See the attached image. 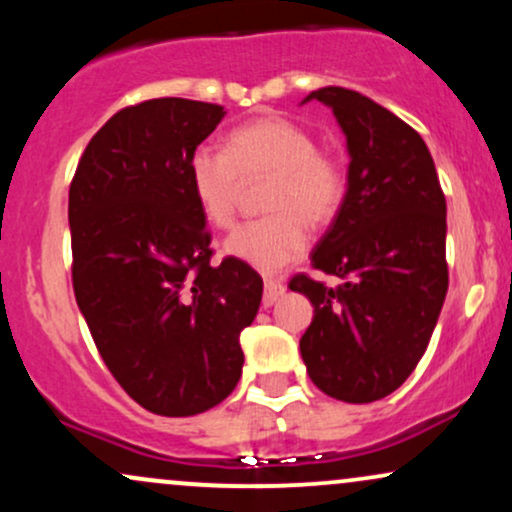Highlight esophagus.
Returning <instances> with one entry per match:
<instances>
[{"label": "esophagus", "instance_id": "obj_1", "mask_svg": "<svg viewBox=\"0 0 512 512\" xmlns=\"http://www.w3.org/2000/svg\"><path fill=\"white\" fill-rule=\"evenodd\" d=\"M286 293V286L276 279H264V296H262V305L264 308H272V305L279 301L281 296Z\"/></svg>", "mask_w": 512, "mask_h": 512}]
</instances>
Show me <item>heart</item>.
Masks as SVG:
<instances>
[{
  "mask_svg": "<svg viewBox=\"0 0 512 512\" xmlns=\"http://www.w3.org/2000/svg\"><path fill=\"white\" fill-rule=\"evenodd\" d=\"M192 197L211 226H231L243 180L272 175L257 221L240 223L223 240V252L262 274H276L301 260L310 245V223L322 226L339 214L346 175L337 158L317 149L308 129L281 115H262L231 129L226 151L197 146L187 163Z\"/></svg>",
  "mask_w": 512,
  "mask_h": 512,
  "instance_id": "b5f03b06",
  "label": "heart"
}]
</instances>
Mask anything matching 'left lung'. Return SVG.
I'll list each match as a JSON object with an SVG mask.
<instances>
[{
	"instance_id": "left-lung-1",
	"label": "left lung",
	"mask_w": 512,
	"mask_h": 512,
	"mask_svg": "<svg viewBox=\"0 0 512 512\" xmlns=\"http://www.w3.org/2000/svg\"><path fill=\"white\" fill-rule=\"evenodd\" d=\"M308 101L332 110L351 161L342 209L310 255L344 284L305 274L289 284L315 308L301 356L325 395L368 404L409 378L436 330L448 293L445 197L424 139L383 105L342 86Z\"/></svg>"
}]
</instances>
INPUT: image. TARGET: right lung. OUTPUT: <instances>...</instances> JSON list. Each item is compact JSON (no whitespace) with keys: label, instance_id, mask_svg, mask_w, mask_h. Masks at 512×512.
Here are the masks:
<instances>
[{"label":"right lung","instance_id":"obj_1","mask_svg":"<svg viewBox=\"0 0 512 512\" xmlns=\"http://www.w3.org/2000/svg\"><path fill=\"white\" fill-rule=\"evenodd\" d=\"M223 115L187 98L120 110L88 142L69 187L76 303L122 390L161 416L202 414L231 395L240 332L262 301L248 264L209 262L187 175Z\"/></svg>","mask_w":512,"mask_h":512}]
</instances>
